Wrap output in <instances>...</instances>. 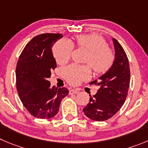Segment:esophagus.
Here are the masks:
<instances>
[{
    "mask_svg": "<svg viewBox=\"0 0 148 148\" xmlns=\"http://www.w3.org/2000/svg\"><path fill=\"white\" fill-rule=\"evenodd\" d=\"M79 91L77 90H75V89H71L69 90V94L70 95H72V94H77V93H78Z\"/></svg>",
    "mask_w": 148,
    "mask_h": 148,
    "instance_id": "esophagus-1",
    "label": "esophagus"
}]
</instances>
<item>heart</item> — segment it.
Here are the masks:
<instances>
[{
    "label": "heart",
    "instance_id": "b5f03b06",
    "mask_svg": "<svg viewBox=\"0 0 148 148\" xmlns=\"http://www.w3.org/2000/svg\"><path fill=\"white\" fill-rule=\"evenodd\" d=\"M76 40L79 47L89 51L85 62L90 65L96 74H103L111 68L114 55L104 38L97 34H82L77 36ZM73 48L72 43L68 40H60L56 42L52 51L57 63L61 65L67 63L71 58ZM63 76L71 85H79L90 77V68L89 66L70 65L64 69Z\"/></svg>",
    "mask_w": 148,
    "mask_h": 148
}]
</instances>
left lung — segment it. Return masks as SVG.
Returning <instances> with one entry per match:
<instances>
[{"instance_id": "obj_1", "label": "left lung", "mask_w": 148, "mask_h": 148, "mask_svg": "<svg viewBox=\"0 0 148 148\" xmlns=\"http://www.w3.org/2000/svg\"><path fill=\"white\" fill-rule=\"evenodd\" d=\"M114 58L110 69L90 84L100 88L90 102L84 107L85 115L95 121H103L111 118L123 105L128 95L130 82V69L128 58L115 38H112Z\"/></svg>"}]
</instances>
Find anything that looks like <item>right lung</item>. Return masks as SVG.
I'll list each match as a JSON object with an SVG mask.
<instances>
[{
  "label": "right lung",
  "instance_id": "right-lung-1",
  "mask_svg": "<svg viewBox=\"0 0 148 148\" xmlns=\"http://www.w3.org/2000/svg\"><path fill=\"white\" fill-rule=\"evenodd\" d=\"M63 35L44 34L35 36L25 47L16 68V90L22 103L30 114L49 119L57 114L66 88L51 87V71L57 67L52 47Z\"/></svg>",
  "mask_w": 148,
  "mask_h": 148
}]
</instances>
